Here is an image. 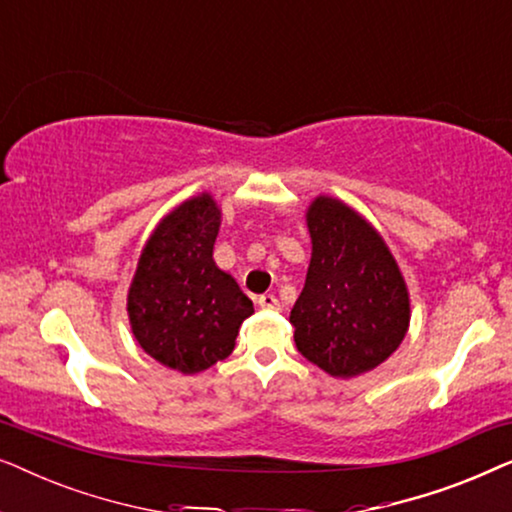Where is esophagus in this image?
I'll use <instances>...</instances> for the list:
<instances>
[{
  "label": "esophagus",
  "instance_id": "esophagus-1",
  "mask_svg": "<svg viewBox=\"0 0 512 512\" xmlns=\"http://www.w3.org/2000/svg\"><path fill=\"white\" fill-rule=\"evenodd\" d=\"M258 305H261L263 310H282V305H279L277 296H272V293H263V296L258 298Z\"/></svg>",
  "mask_w": 512,
  "mask_h": 512
}]
</instances>
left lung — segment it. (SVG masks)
I'll return each mask as SVG.
<instances>
[{
  "mask_svg": "<svg viewBox=\"0 0 512 512\" xmlns=\"http://www.w3.org/2000/svg\"><path fill=\"white\" fill-rule=\"evenodd\" d=\"M307 228L312 261L291 310L298 352L333 377L368 373L408 333L401 270L377 230L345 202L319 195Z\"/></svg>",
  "mask_w": 512,
  "mask_h": 512,
  "instance_id": "left-lung-1",
  "label": "left lung"
}]
</instances>
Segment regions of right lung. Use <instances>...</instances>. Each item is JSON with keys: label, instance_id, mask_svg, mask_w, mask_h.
<instances>
[{"label": "right lung", "instance_id": "right-lung-1", "mask_svg": "<svg viewBox=\"0 0 512 512\" xmlns=\"http://www.w3.org/2000/svg\"><path fill=\"white\" fill-rule=\"evenodd\" d=\"M221 212L212 195L186 200L153 230L128 293L132 333L163 366L200 373L233 352L254 305L212 251Z\"/></svg>", "mask_w": 512, "mask_h": 512}]
</instances>
